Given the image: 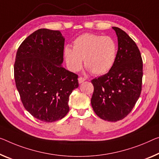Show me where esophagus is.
Masks as SVG:
<instances>
[{"label":"esophagus","instance_id":"1","mask_svg":"<svg viewBox=\"0 0 159 159\" xmlns=\"http://www.w3.org/2000/svg\"><path fill=\"white\" fill-rule=\"evenodd\" d=\"M84 81H85L84 78H83V77H79V78H78V82H79L80 84H81V83H82L83 82H84Z\"/></svg>","mask_w":159,"mask_h":159}]
</instances>
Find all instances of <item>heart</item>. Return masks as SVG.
Wrapping results in <instances>:
<instances>
[{"label":"heart","mask_w":159,"mask_h":159,"mask_svg":"<svg viewBox=\"0 0 159 159\" xmlns=\"http://www.w3.org/2000/svg\"><path fill=\"white\" fill-rule=\"evenodd\" d=\"M117 55L116 43L109 36H101L85 33L80 35L73 43V49L66 47L64 56L67 67L72 72H77L82 66L92 74H106L111 69Z\"/></svg>","instance_id":"1"}]
</instances>
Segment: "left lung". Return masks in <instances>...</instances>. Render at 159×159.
I'll return each mask as SVG.
<instances>
[{
	"instance_id": "8db88e82",
	"label": "left lung",
	"mask_w": 159,
	"mask_h": 159,
	"mask_svg": "<svg viewBox=\"0 0 159 159\" xmlns=\"http://www.w3.org/2000/svg\"><path fill=\"white\" fill-rule=\"evenodd\" d=\"M118 38L115 62L108 73L92 80L91 104L95 114L108 121L123 119L140 97L143 62L135 42L121 29L112 27Z\"/></svg>"
}]
</instances>
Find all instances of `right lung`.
<instances>
[{
    "label": "right lung",
    "mask_w": 159,
    "mask_h": 159,
    "mask_svg": "<svg viewBox=\"0 0 159 159\" xmlns=\"http://www.w3.org/2000/svg\"><path fill=\"white\" fill-rule=\"evenodd\" d=\"M65 38L59 30L43 28L27 38L16 53L14 77L24 107L45 122L62 119L78 75L65 69Z\"/></svg>",
    "instance_id": "1"
}]
</instances>
